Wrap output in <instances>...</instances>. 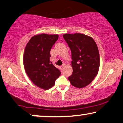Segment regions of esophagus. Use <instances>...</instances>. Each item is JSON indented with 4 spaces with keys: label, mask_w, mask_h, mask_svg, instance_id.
Returning <instances> with one entry per match:
<instances>
[{
    "label": "esophagus",
    "mask_w": 123,
    "mask_h": 123,
    "mask_svg": "<svg viewBox=\"0 0 123 123\" xmlns=\"http://www.w3.org/2000/svg\"><path fill=\"white\" fill-rule=\"evenodd\" d=\"M64 67H65V65L64 64L61 65V66H60V68H61V69L63 70V69H64Z\"/></svg>",
    "instance_id": "obj_1"
}]
</instances>
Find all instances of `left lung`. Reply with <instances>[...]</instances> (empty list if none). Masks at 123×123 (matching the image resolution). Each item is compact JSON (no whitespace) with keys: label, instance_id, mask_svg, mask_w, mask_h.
<instances>
[{"label":"left lung","instance_id":"8db88e82","mask_svg":"<svg viewBox=\"0 0 123 123\" xmlns=\"http://www.w3.org/2000/svg\"><path fill=\"white\" fill-rule=\"evenodd\" d=\"M63 37L72 53L73 73L68 77L73 86L85 87L93 81L100 68V54L95 40L85 34L65 33Z\"/></svg>","mask_w":123,"mask_h":123}]
</instances>
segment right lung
<instances>
[{"label": "right lung", "mask_w": 123, "mask_h": 123, "mask_svg": "<svg viewBox=\"0 0 123 123\" xmlns=\"http://www.w3.org/2000/svg\"><path fill=\"white\" fill-rule=\"evenodd\" d=\"M58 37V35H34L24 51L23 62L27 75L35 85L43 90L53 87L61 74L50 60V50Z\"/></svg>", "instance_id": "right-lung-1"}]
</instances>
